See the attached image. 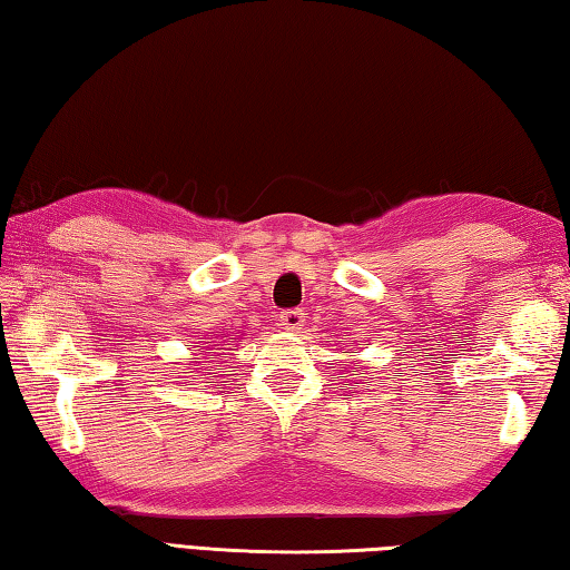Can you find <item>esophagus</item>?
Returning a JSON list of instances; mask_svg holds the SVG:
<instances>
[{
	"label": "esophagus",
	"mask_w": 570,
	"mask_h": 570,
	"mask_svg": "<svg viewBox=\"0 0 570 570\" xmlns=\"http://www.w3.org/2000/svg\"><path fill=\"white\" fill-rule=\"evenodd\" d=\"M278 324L286 331H298L306 324V316L298 308H288V312H282V316H278Z\"/></svg>",
	"instance_id": "esophagus-1"
}]
</instances>
